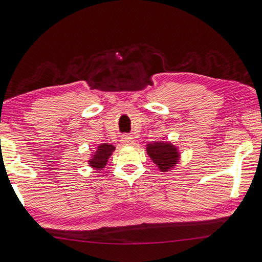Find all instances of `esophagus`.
<instances>
[{"mask_svg":"<svg viewBox=\"0 0 262 262\" xmlns=\"http://www.w3.org/2000/svg\"><path fill=\"white\" fill-rule=\"evenodd\" d=\"M136 141L134 140V137H132L130 135H123L122 139H121V144L122 145H135Z\"/></svg>","mask_w":262,"mask_h":262,"instance_id":"esophagus-1","label":"esophagus"}]
</instances>
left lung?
Wrapping results in <instances>:
<instances>
[{"label":"left lung","mask_w":262,"mask_h":262,"mask_svg":"<svg viewBox=\"0 0 262 262\" xmlns=\"http://www.w3.org/2000/svg\"><path fill=\"white\" fill-rule=\"evenodd\" d=\"M146 154L160 172H170L180 163L179 147L169 141H158L146 144Z\"/></svg>","instance_id":"left-lung-1"}]
</instances>
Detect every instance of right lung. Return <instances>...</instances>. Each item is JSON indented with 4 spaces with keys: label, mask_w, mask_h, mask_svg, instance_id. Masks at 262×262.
Here are the masks:
<instances>
[{
    "label": "right lung",
    "mask_w": 262,
    "mask_h": 262,
    "mask_svg": "<svg viewBox=\"0 0 262 262\" xmlns=\"http://www.w3.org/2000/svg\"><path fill=\"white\" fill-rule=\"evenodd\" d=\"M116 150V146L108 143H102L99 144L95 151L92 152L89 159H88V164L90 167L93 169L97 170H103L104 167H105L108 159L112 156L113 152Z\"/></svg>",
    "instance_id": "obj_1"
}]
</instances>
